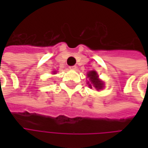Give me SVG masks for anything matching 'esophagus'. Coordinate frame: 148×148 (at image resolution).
Here are the masks:
<instances>
[{
  "label": "esophagus",
  "mask_w": 148,
  "mask_h": 148,
  "mask_svg": "<svg viewBox=\"0 0 148 148\" xmlns=\"http://www.w3.org/2000/svg\"><path fill=\"white\" fill-rule=\"evenodd\" d=\"M70 69H72V70H76V69H77V66L76 65L71 66H70Z\"/></svg>",
  "instance_id": "34e87169"
}]
</instances>
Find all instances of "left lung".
Returning a JSON list of instances; mask_svg holds the SVG:
<instances>
[{"instance_id": "1", "label": "left lung", "mask_w": 148, "mask_h": 148, "mask_svg": "<svg viewBox=\"0 0 148 148\" xmlns=\"http://www.w3.org/2000/svg\"><path fill=\"white\" fill-rule=\"evenodd\" d=\"M87 77L90 78V83L92 84V86H93L94 87H95L97 90H100V89H102V87H103V83L101 82L99 79H98V76H97L96 71H90L88 74H87ZM89 86H90V88L92 87L90 84L89 85Z\"/></svg>"}]
</instances>
